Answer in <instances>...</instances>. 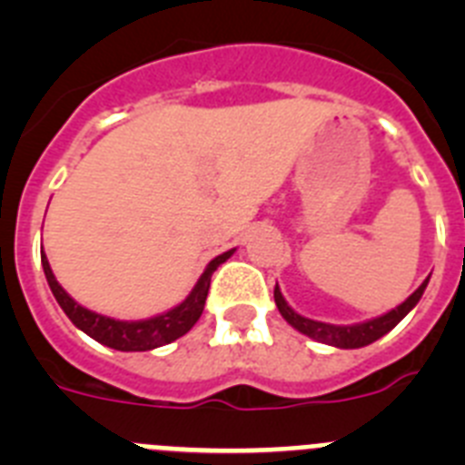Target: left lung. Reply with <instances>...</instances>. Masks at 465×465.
<instances>
[{
	"mask_svg": "<svg viewBox=\"0 0 465 465\" xmlns=\"http://www.w3.org/2000/svg\"><path fill=\"white\" fill-rule=\"evenodd\" d=\"M429 279H424V283L410 295L405 302L396 307V310L386 312V314L375 316V319H368V322H361V323H351V326H335V323H323V322H314V319H307V316L298 314L293 307H289V302L283 300L282 291L279 286H274V302H277V310L279 314L295 328L300 331L302 335L307 338L316 340V342H323V344H331V347H338V349H359L365 347V344H372L375 340L384 338L386 332L396 328L398 323L414 310L421 295H424L426 286H429Z\"/></svg>",
	"mask_w": 465,
	"mask_h": 465,
	"instance_id": "obj_1",
	"label": "left lung"
}]
</instances>
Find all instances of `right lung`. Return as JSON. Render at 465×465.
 <instances>
[{
    "instance_id": "1",
    "label": "right lung",
    "mask_w": 465,
    "mask_h": 465,
    "mask_svg": "<svg viewBox=\"0 0 465 465\" xmlns=\"http://www.w3.org/2000/svg\"><path fill=\"white\" fill-rule=\"evenodd\" d=\"M232 253H235V249H230V252L213 258L207 268H204V272L200 274V279H197V283L193 286V291L188 293V298L183 302H179L176 307H172V310L163 312L158 316L142 319V322H121V319H111V316L85 310L84 305H79L57 283L55 274L51 270V262L44 256V252H41V265H44V274H46V282L51 286L53 295H55L57 305L63 307L64 314L69 316V322L79 328V331H84L85 335H90V338L97 340L104 347L118 349V351H151L155 347L174 342V340L186 335L195 326L197 319L203 316L204 300H207L213 270L219 268L221 262L228 261Z\"/></svg>"
}]
</instances>
